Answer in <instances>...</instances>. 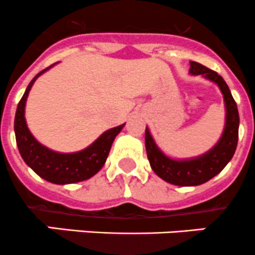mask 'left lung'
<instances>
[{
  "mask_svg": "<svg viewBox=\"0 0 255 255\" xmlns=\"http://www.w3.org/2000/svg\"><path fill=\"white\" fill-rule=\"evenodd\" d=\"M190 73L192 75H202L218 85L223 94L226 107V125L219 141L210 151L198 157L187 160H173L166 156L157 147L146 127L145 145L151 168L158 177L176 186H198L210 181L232 160L238 143V108L227 83L218 73L197 62H191Z\"/></svg>",
  "mask_w": 255,
  "mask_h": 255,
  "instance_id": "left-lung-1",
  "label": "left lung"
}]
</instances>
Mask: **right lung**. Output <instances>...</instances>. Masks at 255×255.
I'll use <instances>...</instances> for the list:
<instances>
[{
    "label": "right lung",
    "instance_id": "add662e5",
    "mask_svg": "<svg viewBox=\"0 0 255 255\" xmlns=\"http://www.w3.org/2000/svg\"><path fill=\"white\" fill-rule=\"evenodd\" d=\"M53 65L54 64L39 72L27 87L16 110L14 133L22 158L39 177L55 185H68V183L85 181L99 172L107 161L115 137L125 124L107 130L92 145L78 152H57L39 143L27 128L24 108L33 83L39 75L47 72Z\"/></svg>",
    "mask_w": 255,
    "mask_h": 255
}]
</instances>
